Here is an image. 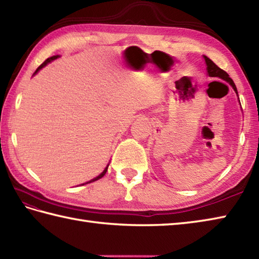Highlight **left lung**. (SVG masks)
<instances>
[{"instance_id": "left-lung-1", "label": "left lung", "mask_w": 259, "mask_h": 259, "mask_svg": "<svg viewBox=\"0 0 259 259\" xmlns=\"http://www.w3.org/2000/svg\"><path fill=\"white\" fill-rule=\"evenodd\" d=\"M204 59H205V63H206V66H207L206 69H207V73H209V75L212 76V77H220L224 80H226V82L229 83L232 86V88H234V90L236 91V93H237V88H236V85L234 83V80H232L229 77L228 73H226L225 70L221 69L220 67H218V66L213 62H212L210 58H207L206 56H204Z\"/></svg>"}]
</instances>
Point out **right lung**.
I'll use <instances>...</instances> for the list:
<instances>
[{
	"label": "right lung",
	"instance_id": "right-lung-1",
	"mask_svg": "<svg viewBox=\"0 0 259 259\" xmlns=\"http://www.w3.org/2000/svg\"><path fill=\"white\" fill-rule=\"evenodd\" d=\"M56 58H58V56H53V57H50V58H47V59H46L45 60V62L41 64V65H40L39 66V67L37 68V69H35V72H34V74L35 73H37L38 72V70L39 69H41L42 67H44V66H46V65H47L48 63H50V62H52V60H54V59H56ZM109 166V165H108ZM108 166H106V168L102 171V173H101L98 177H95V179H93V180H91L90 182H88V183H92V182H94V181H98V180H100V179H102V177L105 175V173H106V170H108ZM88 183H85V184H88ZM84 185V184H83Z\"/></svg>",
	"mask_w": 259,
	"mask_h": 259
}]
</instances>
